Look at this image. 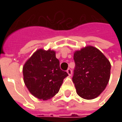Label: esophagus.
<instances>
[{
	"label": "esophagus",
	"mask_w": 122,
	"mask_h": 122,
	"mask_svg": "<svg viewBox=\"0 0 122 122\" xmlns=\"http://www.w3.org/2000/svg\"><path fill=\"white\" fill-rule=\"evenodd\" d=\"M66 72L68 73L69 76H71L72 70H71V69H67V71H66Z\"/></svg>",
	"instance_id": "34e87169"
}]
</instances>
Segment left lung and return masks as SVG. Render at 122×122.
<instances>
[{"label": "left lung", "instance_id": "left-lung-1", "mask_svg": "<svg viewBox=\"0 0 122 122\" xmlns=\"http://www.w3.org/2000/svg\"><path fill=\"white\" fill-rule=\"evenodd\" d=\"M72 81L77 94L85 99L97 97L107 87L110 76V61L97 48L88 46L74 53Z\"/></svg>", "mask_w": 122, "mask_h": 122}]
</instances>
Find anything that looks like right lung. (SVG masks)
<instances>
[{
	"mask_svg": "<svg viewBox=\"0 0 122 122\" xmlns=\"http://www.w3.org/2000/svg\"><path fill=\"white\" fill-rule=\"evenodd\" d=\"M23 80L32 95L48 100L59 91L63 80L68 76L59 66L56 51L39 49L25 62L23 67Z\"/></svg>",
	"mask_w": 122,
	"mask_h": 122,
	"instance_id": "obj_1",
	"label": "right lung"
}]
</instances>
